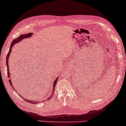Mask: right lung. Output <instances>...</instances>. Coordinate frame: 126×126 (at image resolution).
<instances>
[{
  "mask_svg": "<svg viewBox=\"0 0 126 126\" xmlns=\"http://www.w3.org/2000/svg\"><path fill=\"white\" fill-rule=\"evenodd\" d=\"M33 34V33H29L27 34H22L20 35V36L19 37H18L17 38L15 39V40H14L13 41H12V44L11 45V47H10V48H9V52L8 53V54L7 55V59H6V65H7V73H8V77L9 78V82L10 84H11V86L13 88V85H12V79H11V76H10V73H9V65H8V60H9V56L11 55V51H12V47H13L14 45L17 44L19 42H20V41H22V40H23V39H26V38H30L32 36ZM58 78L59 77H57L56 78V79L54 81H53V89H52V94H51L50 95H49V97H48V98L46 99V100H49L52 97V94L53 93V92H54V90H55V85L56 84V82L57 80H58ZM19 94V93H17ZM19 96L20 97H22V96L19 95ZM23 99V98H22ZM24 100H25L26 102H27L28 103H31V104H38V103H40V101H33V100H30L28 99H24ZM46 100V99H45ZM44 102V101H43Z\"/></svg>",
  "mask_w": 126,
  "mask_h": 126,
  "instance_id": "1",
  "label": "right lung"
}]
</instances>
